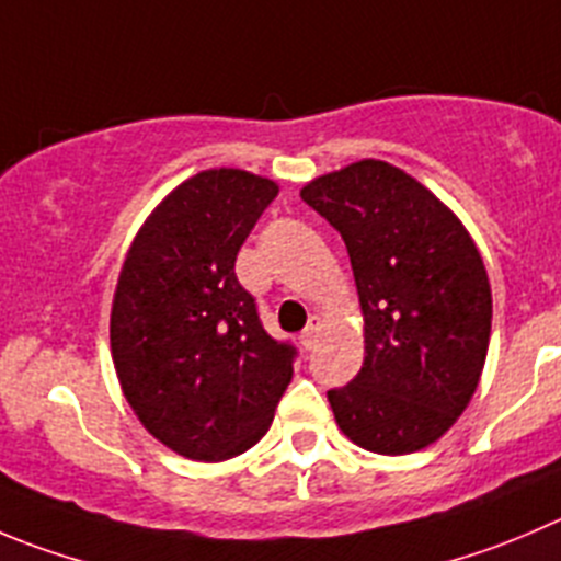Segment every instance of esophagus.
<instances>
[{
	"label": "esophagus",
	"mask_w": 561,
	"mask_h": 561,
	"mask_svg": "<svg viewBox=\"0 0 561 561\" xmlns=\"http://www.w3.org/2000/svg\"><path fill=\"white\" fill-rule=\"evenodd\" d=\"M318 336H320V318H312L307 323V329L301 331V336H298V340H301V345L307 347V351H312V347L318 345Z\"/></svg>",
	"instance_id": "1"
}]
</instances>
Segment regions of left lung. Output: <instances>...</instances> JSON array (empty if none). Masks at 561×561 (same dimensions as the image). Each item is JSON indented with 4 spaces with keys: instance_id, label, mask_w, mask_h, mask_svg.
Masks as SVG:
<instances>
[{
    "instance_id": "left-lung-1",
    "label": "left lung",
    "mask_w": 561,
    "mask_h": 561,
    "mask_svg": "<svg viewBox=\"0 0 561 561\" xmlns=\"http://www.w3.org/2000/svg\"><path fill=\"white\" fill-rule=\"evenodd\" d=\"M342 236L364 312V364L329 389L358 447L408 455L442 438L480 383L491 285L458 216L386 161H358L301 188Z\"/></svg>"
}]
</instances>
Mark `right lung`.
Returning <instances> with one entry per match:
<instances>
[{"label":"right lung","instance_id":"right-lung-1","mask_svg":"<svg viewBox=\"0 0 561 561\" xmlns=\"http://www.w3.org/2000/svg\"><path fill=\"white\" fill-rule=\"evenodd\" d=\"M274 181L205 170L153 210L112 304V358L139 422L178 455L227 460L268 433L298 351L263 329L236 260Z\"/></svg>","mask_w":561,"mask_h":561}]
</instances>
